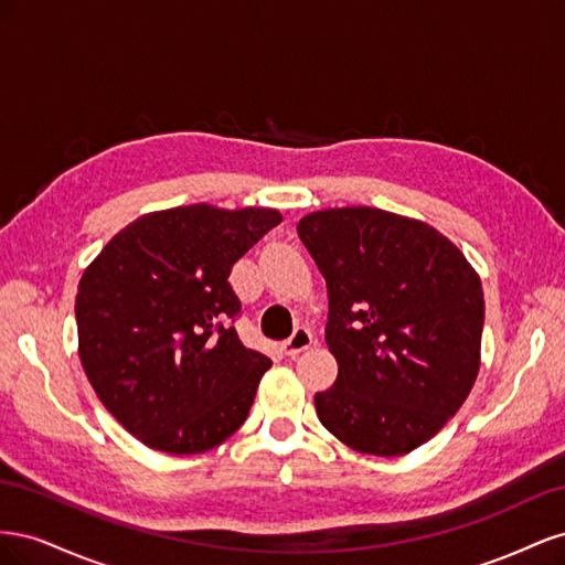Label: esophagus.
<instances>
[{"mask_svg": "<svg viewBox=\"0 0 565 565\" xmlns=\"http://www.w3.org/2000/svg\"><path fill=\"white\" fill-rule=\"evenodd\" d=\"M313 344H316V339H313L311 330H306V328H297V330L292 332V337H289V339H285V341H282V351H285V355L295 358V355L303 353L306 349H311Z\"/></svg>", "mask_w": 565, "mask_h": 565, "instance_id": "34e87169", "label": "esophagus"}]
</instances>
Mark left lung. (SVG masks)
Listing matches in <instances>:
<instances>
[{
  "label": "left lung",
  "mask_w": 565,
  "mask_h": 565,
  "mask_svg": "<svg viewBox=\"0 0 565 565\" xmlns=\"http://www.w3.org/2000/svg\"><path fill=\"white\" fill-rule=\"evenodd\" d=\"M297 233L328 282L324 341L339 365L316 393L318 419L355 452H413L478 377L481 278L440 231L377 207L311 212Z\"/></svg>",
  "instance_id": "left-lung-1"
}]
</instances>
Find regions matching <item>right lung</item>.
Segmentation results:
<instances>
[{
  "instance_id": "1",
  "label": "right lung",
  "mask_w": 565,
  "mask_h": 565,
  "mask_svg": "<svg viewBox=\"0 0 565 565\" xmlns=\"http://www.w3.org/2000/svg\"><path fill=\"white\" fill-rule=\"evenodd\" d=\"M270 207L200 202L143 214L84 268L77 351L108 413L143 446L198 455L249 415L270 358L245 349L233 264L276 228Z\"/></svg>"
}]
</instances>
